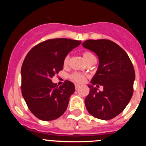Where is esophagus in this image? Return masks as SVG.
Instances as JSON below:
<instances>
[{
  "label": "esophagus",
  "mask_w": 146,
  "mask_h": 146,
  "mask_svg": "<svg viewBox=\"0 0 146 146\" xmlns=\"http://www.w3.org/2000/svg\"><path fill=\"white\" fill-rule=\"evenodd\" d=\"M79 87H80V85H78V84H76V85H75V88H76V90L78 89Z\"/></svg>",
  "instance_id": "34e87169"
}]
</instances>
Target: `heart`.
Returning a JSON list of instances; mask_svg holds the SVG:
<instances>
[{
	"label": "heart",
	"instance_id": "obj_1",
	"mask_svg": "<svg viewBox=\"0 0 146 146\" xmlns=\"http://www.w3.org/2000/svg\"><path fill=\"white\" fill-rule=\"evenodd\" d=\"M82 57H83L84 60L86 61V63L88 62V61L91 59V58H94V55L92 54H91L90 52H88V51H85V52L82 53ZM69 60H70V56L68 55L66 56L64 59V62H63V64H64V67H66L69 64ZM69 78H70V80H72L73 81L78 82V83H82L85 81V76L84 75L80 74V73H73L72 74H70L69 76Z\"/></svg>",
	"mask_w": 146,
	"mask_h": 146
}]
</instances>
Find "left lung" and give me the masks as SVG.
<instances>
[{"label": "left lung", "instance_id": "1", "mask_svg": "<svg viewBox=\"0 0 146 146\" xmlns=\"http://www.w3.org/2000/svg\"><path fill=\"white\" fill-rule=\"evenodd\" d=\"M82 46L99 58L96 73L88 85L90 93L85 99L88 112L96 118L110 120L123 111L133 92L135 70L126 51L108 39H89ZM102 85L98 91L94 85Z\"/></svg>", "mask_w": 146, "mask_h": 146}]
</instances>
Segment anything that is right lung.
<instances>
[{
    "mask_svg": "<svg viewBox=\"0 0 146 146\" xmlns=\"http://www.w3.org/2000/svg\"><path fill=\"white\" fill-rule=\"evenodd\" d=\"M81 41L65 38L41 42L26 56L21 68L22 94L31 112L38 119L51 121L64 114L75 85L66 80L58 87L51 78L64 67V59Z\"/></svg>",
    "mask_w": 146,
    "mask_h": 146,
    "instance_id": "obj_1",
    "label": "right lung"
}]
</instances>
